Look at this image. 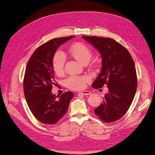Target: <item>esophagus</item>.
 <instances>
[{
  "instance_id": "esophagus-1",
  "label": "esophagus",
  "mask_w": 155,
  "mask_h": 155,
  "mask_svg": "<svg viewBox=\"0 0 155 155\" xmlns=\"http://www.w3.org/2000/svg\"><path fill=\"white\" fill-rule=\"evenodd\" d=\"M79 94H82V95H90L91 94V92L89 91H82L81 92V93H79Z\"/></svg>"
}]
</instances>
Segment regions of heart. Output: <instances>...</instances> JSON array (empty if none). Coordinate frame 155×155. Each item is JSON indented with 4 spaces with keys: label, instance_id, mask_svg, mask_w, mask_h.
<instances>
[{
    "label": "heart",
    "instance_id": "obj_1",
    "mask_svg": "<svg viewBox=\"0 0 155 155\" xmlns=\"http://www.w3.org/2000/svg\"><path fill=\"white\" fill-rule=\"evenodd\" d=\"M70 53L75 59L81 63L86 64L92 57L91 49L83 43L78 42L74 44L69 49ZM66 57L63 53L57 52L54 55L52 61L53 68L55 73L58 76L63 74L64 71V64ZM91 81V78L88 76H70L65 80V85L72 90H81L84 89L87 83Z\"/></svg>",
    "mask_w": 155,
    "mask_h": 155
}]
</instances>
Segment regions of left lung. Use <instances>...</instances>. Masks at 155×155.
Segmentation results:
<instances>
[{
  "mask_svg": "<svg viewBox=\"0 0 155 155\" xmlns=\"http://www.w3.org/2000/svg\"><path fill=\"white\" fill-rule=\"evenodd\" d=\"M98 50L102 56V70L92 87L107 85L108 93L103 103L94 112L105 123L114 122L126 114L137 89L134 62L128 50L115 40L108 38L82 36Z\"/></svg>",
  "mask_w": 155,
  "mask_h": 155,
  "instance_id": "left-lung-1",
  "label": "left lung"
}]
</instances>
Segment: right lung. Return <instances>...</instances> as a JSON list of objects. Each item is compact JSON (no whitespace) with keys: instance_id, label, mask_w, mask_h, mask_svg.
<instances>
[{"instance_id":"right-lung-1","label":"right lung","mask_w":155,"mask_h":155,"mask_svg":"<svg viewBox=\"0 0 155 155\" xmlns=\"http://www.w3.org/2000/svg\"><path fill=\"white\" fill-rule=\"evenodd\" d=\"M74 36L57 38L38 48L29 58L23 79L25 97L31 111L41 123L55 124L67 111L74 94L70 91L56 96L51 93L57 85L53 58L57 48Z\"/></svg>"}]
</instances>
